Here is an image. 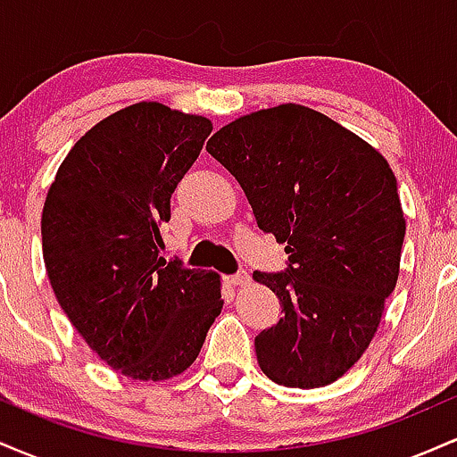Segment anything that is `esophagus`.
Instances as JSON below:
<instances>
[{"mask_svg": "<svg viewBox=\"0 0 457 457\" xmlns=\"http://www.w3.org/2000/svg\"><path fill=\"white\" fill-rule=\"evenodd\" d=\"M249 281L251 279H249V272L246 270H238L236 275L229 277V283H232V286H246Z\"/></svg>", "mask_w": 457, "mask_h": 457, "instance_id": "1", "label": "esophagus"}]
</instances>
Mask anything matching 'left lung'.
I'll use <instances>...</instances> for the list:
<instances>
[{"label":"left lung","mask_w":457,"mask_h":457,"mask_svg":"<svg viewBox=\"0 0 457 457\" xmlns=\"http://www.w3.org/2000/svg\"><path fill=\"white\" fill-rule=\"evenodd\" d=\"M206 150L243 187L287 269L253 272L283 318L255 337L272 382L316 389L342 378L395 290L406 219L389 162L324 113L286 103L234 120Z\"/></svg>","instance_id":"8db88e82"}]
</instances>
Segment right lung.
Returning <instances> with one entry per match:
<instances>
[{
  "instance_id": "right-lung-1",
  "label": "right lung",
  "mask_w": 457,
  "mask_h": 457,
  "mask_svg": "<svg viewBox=\"0 0 457 457\" xmlns=\"http://www.w3.org/2000/svg\"><path fill=\"white\" fill-rule=\"evenodd\" d=\"M212 122L161 103H135L72 145L43 208V258L86 344L133 380L191 367L221 313L217 272L161 258L170 199Z\"/></svg>"
}]
</instances>
